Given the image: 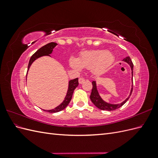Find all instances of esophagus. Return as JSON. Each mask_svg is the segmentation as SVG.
<instances>
[{"instance_id": "34e87169", "label": "esophagus", "mask_w": 158, "mask_h": 158, "mask_svg": "<svg viewBox=\"0 0 158 158\" xmlns=\"http://www.w3.org/2000/svg\"><path fill=\"white\" fill-rule=\"evenodd\" d=\"M78 81H79V83H80V84H82V83L84 82V81H85V79H84V78H80Z\"/></svg>"}]
</instances>
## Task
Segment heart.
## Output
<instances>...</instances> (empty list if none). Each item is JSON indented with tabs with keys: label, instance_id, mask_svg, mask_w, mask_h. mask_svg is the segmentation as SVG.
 <instances>
[{
	"label": "heart",
	"instance_id": "obj_1",
	"mask_svg": "<svg viewBox=\"0 0 158 158\" xmlns=\"http://www.w3.org/2000/svg\"><path fill=\"white\" fill-rule=\"evenodd\" d=\"M114 60L113 55L106 51H87L81 54L79 60L76 58L70 59V64L74 69L80 71L82 68L92 69L95 74H102Z\"/></svg>",
	"mask_w": 158,
	"mask_h": 158
}]
</instances>
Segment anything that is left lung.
I'll return each mask as SVG.
<instances>
[{"mask_svg": "<svg viewBox=\"0 0 158 158\" xmlns=\"http://www.w3.org/2000/svg\"><path fill=\"white\" fill-rule=\"evenodd\" d=\"M123 61L126 62L129 65H130L131 70H132V88L131 90V93L129 96L125 100V101L119 104H111V103H108L106 102H104L103 100L102 99V98L100 97V95L98 93V91L97 89V86H96V83H95V81H93L92 82V93H91L90 95V99L92 102L98 108L101 110H107V111H113V110H115L119 107H122L124 104H125L127 100L130 98L131 95V94L132 92V89H133V63L131 59V58L129 56H127L126 58L124 59L123 60Z\"/></svg>", "mask_w": 158, "mask_h": 158, "instance_id": "obj_1", "label": "left lung"}]
</instances>
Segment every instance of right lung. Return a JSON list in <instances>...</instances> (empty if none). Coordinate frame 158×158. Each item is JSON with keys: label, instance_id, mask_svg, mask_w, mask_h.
<instances>
[{"label": "right lung", "instance_id": "obj_1", "mask_svg": "<svg viewBox=\"0 0 158 158\" xmlns=\"http://www.w3.org/2000/svg\"><path fill=\"white\" fill-rule=\"evenodd\" d=\"M56 45H57V44H56V43L51 42V43H49V44H47V45H45L44 46H43L40 49H38L35 52V53L31 56V57L30 59L29 64H28V66H27V74L28 70H29L30 66L31 65L33 61L39 58V57H41L43 56H50L49 55L52 53V49L55 48ZM26 76H27V74H26ZM78 78L70 80L69 83V88H68V91H67V94H66V95L64 100L63 102V103L53 109H51V110L43 109V110L45 111L49 112V113H56V112H59V111H62V110L65 109L66 107H67L69 103L70 102L72 97H73L74 90L76 89V87L78 86Z\"/></svg>", "mask_w": 158, "mask_h": 158}]
</instances>
